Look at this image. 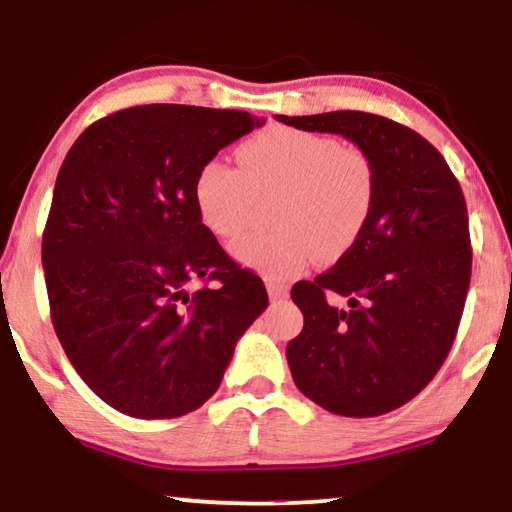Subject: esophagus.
I'll return each mask as SVG.
<instances>
[{"label": "esophagus", "instance_id": "esophagus-1", "mask_svg": "<svg viewBox=\"0 0 512 512\" xmlns=\"http://www.w3.org/2000/svg\"><path fill=\"white\" fill-rule=\"evenodd\" d=\"M265 286H268V296H270V300H284L286 296H289V289H286L284 284L272 282V279H270V282L265 284Z\"/></svg>", "mask_w": 512, "mask_h": 512}]
</instances>
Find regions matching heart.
<instances>
[{
	"mask_svg": "<svg viewBox=\"0 0 512 512\" xmlns=\"http://www.w3.org/2000/svg\"><path fill=\"white\" fill-rule=\"evenodd\" d=\"M240 170L212 158L195 174L193 198L205 226L233 240L249 223L254 195L279 193L268 233L233 242L237 263L291 279L321 256L338 261L359 240L375 202V167L363 151L296 128H268L240 149Z\"/></svg>",
	"mask_w": 512,
	"mask_h": 512,
	"instance_id": "1",
	"label": "heart"
}]
</instances>
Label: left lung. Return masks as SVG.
I'll return each instance as SVG.
<instances>
[{
    "label": "left lung",
    "mask_w": 512,
    "mask_h": 512,
    "mask_svg": "<svg viewBox=\"0 0 512 512\" xmlns=\"http://www.w3.org/2000/svg\"><path fill=\"white\" fill-rule=\"evenodd\" d=\"M275 118L342 135L375 167L373 212L359 240L331 270L291 289L305 326L286 345V361L296 387L333 415H384L412 401L452 349L471 284L464 193L422 135L384 116Z\"/></svg>",
    "instance_id": "obj_1"
}]
</instances>
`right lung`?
<instances>
[{
  "instance_id": "right-lung-1",
  "label": "right lung",
  "mask_w": 512,
  "mask_h": 512,
  "mask_svg": "<svg viewBox=\"0 0 512 512\" xmlns=\"http://www.w3.org/2000/svg\"><path fill=\"white\" fill-rule=\"evenodd\" d=\"M265 118L144 104L90 125L55 181L41 263L55 335L81 380L139 419L198 410L268 307L193 198L195 174ZM195 278L219 281L187 291Z\"/></svg>"
}]
</instances>
